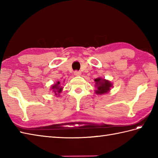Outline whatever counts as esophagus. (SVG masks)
<instances>
[{
  "mask_svg": "<svg viewBox=\"0 0 158 158\" xmlns=\"http://www.w3.org/2000/svg\"><path fill=\"white\" fill-rule=\"evenodd\" d=\"M81 73L80 71H78V70H75V71L74 72V75H75V76H79V75H81Z\"/></svg>",
  "mask_w": 158,
  "mask_h": 158,
  "instance_id": "esophagus-1",
  "label": "esophagus"
}]
</instances>
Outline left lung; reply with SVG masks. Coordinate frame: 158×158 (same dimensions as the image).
<instances>
[{"label": "left lung", "instance_id": "1", "mask_svg": "<svg viewBox=\"0 0 158 158\" xmlns=\"http://www.w3.org/2000/svg\"><path fill=\"white\" fill-rule=\"evenodd\" d=\"M94 81L96 82V89L95 91L97 94L101 95L103 94L109 92L112 87V83L109 81L105 79L100 78V77L95 79Z\"/></svg>", "mask_w": 158, "mask_h": 158}]
</instances>
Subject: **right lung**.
<instances>
[{"label": "right lung", "mask_w": 158, "mask_h": 158, "mask_svg": "<svg viewBox=\"0 0 158 158\" xmlns=\"http://www.w3.org/2000/svg\"><path fill=\"white\" fill-rule=\"evenodd\" d=\"M52 89H53V92H55L56 95L59 94L61 93L62 91V88L60 85V81H58L56 84L53 85L52 86Z\"/></svg>", "instance_id": "right-lung-1"}]
</instances>
